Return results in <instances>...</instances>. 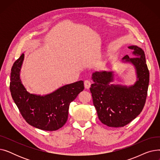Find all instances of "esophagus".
Segmentation results:
<instances>
[{
	"mask_svg": "<svg viewBox=\"0 0 160 160\" xmlns=\"http://www.w3.org/2000/svg\"><path fill=\"white\" fill-rule=\"evenodd\" d=\"M84 86H85V88H86V89H89V88H90V86H91V82H90V81H89V80H86V81L84 82Z\"/></svg>",
	"mask_w": 160,
	"mask_h": 160,
	"instance_id": "esophagus-1",
	"label": "esophagus"
}]
</instances>
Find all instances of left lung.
I'll list each match as a JSON object with an SVG mask.
<instances>
[{"mask_svg": "<svg viewBox=\"0 0 160 160\" xmlns=\"http://www.w3.org/2000/svg\"><path fill=\"white\" fill-rule=\"evenodd\" d=\"M135 57L126 55L124 62L135 67L137 81L133 86L112 84L113 71H96L92 74L94 83L90 88L99 120L110 127H122L137 117L144 108L149 83V71L143 50L130 46Z\"/></svg>", "mask_w": 160, "mask_h": 160, "instance_id": "8db88e82", "label": "left lung"}]
</instances>
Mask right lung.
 <instances>
[{"label": "right lung", "mask_w": 160, "mask_h": 160, "mask_svg": "<svg viewBox=\"0 0 160 160\" xmlns=\"http://www.w3.org/2000/svg\"><path fill=\"white\" fill-rule=\"evenodd\" d=\"M24 56L21 55L11 70L10 89L13 101L24 119L32 127L46 131L60 129L67 121L70 103L84 89L83 82L63 86L44 96L30 94L20 78Z\"/></svg>", "instance_id": "add662e5"}]
</instances>
